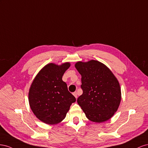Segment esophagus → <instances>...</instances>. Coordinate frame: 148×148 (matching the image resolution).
Returning a JSON list of instances; mask_svg holds the SVG:
<instances>
[{
  "label": "esophagus",
  "mask_w": 148,
  "mask_h": 148,
  "mask_svg": "<svg viewBox=\"0 0 148 148\" xmlns=\"http://www.w3.org/2000/svg\"><path fill=\"white\" fill-rule=\"evenodd\" d=\"M73 95H74V97H75V98H76V99L77 98V93L76 92H74V93H73Z\"/></svg>",
  "instance_id": "34e87169"
}]
</instances>
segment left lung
Wrapping results in <instances>:
<instances>
[{"label":"left lung","mask_w":148,"mask_h":148,"mask_svg":"<svg viewBox=\"0 0 148 148\" xmlns=\"http://www.w3.org/2000/svg\"><path fill=\"white\" fill-rule=\"evenodd\" d=\"M81 74L82 94L77 103L88 120L101 123L114 115L121 101L120 84L112 71L102 63L91 60L77 62Z\"/></svg>","instance_id":"1"}]
</instances>
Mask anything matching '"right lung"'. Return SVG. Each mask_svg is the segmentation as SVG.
Returning a JSON list of instances; mask_svg holds the SVG:
<instances>
[{"label":"right lung","mask_w":148,"mask_h":148,"mask_svg":"<svg viewBox=\"0 0 148 148\" xmlns=\"http://www.w3.org/2000/svg\"><path fill=\"white\" fill-rule=\"evenodd\" d=\"M69 66V62L61 66L47 64L37 74L29 88L28 100L32 110L46 124H56L64 120L71 104L76 100L62 80Z\"/></svg>","instance_id":"1"}]
</instances>
